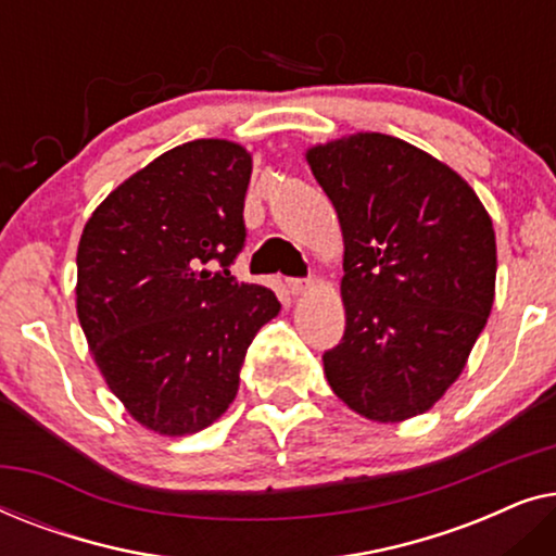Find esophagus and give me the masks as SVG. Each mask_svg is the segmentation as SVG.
I'll list each match as a JSON object with an SVG mask.
<instances>
[{"label": "esophagus", "instance_id": "1", "mask_svg": "<svg viewBox=\"0 0 556 556\" xmlns=\"http://www.w3.org/2000/svg\"><path fill=\"white\" fill-rule=\"evenodd\" d=\"M286 288H288V293H291V295H303L311 288V280H306V278H288L286 280Z\"/></svg>", "mask_w": 556, "mask_h": 556}]
</instances>
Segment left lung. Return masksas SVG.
<instances>
[{
	"label": "left lung",
	"mask_w": 556,
	"mask_h": 556,
	"mask_svg": "<svg viewBox=\"0 0 556 556\" xmlns=\"http://www.w3.org/2000/svg\"><path fill=\"white\" fill-rule=\"evenodd\" d=\"M344 232L331 390L377 422L422 415L466 367L496 291V235L451 166L384 134L308 151Z\"/></svg>",
	"instance_id": "left-lung-1"
}]
</instances>
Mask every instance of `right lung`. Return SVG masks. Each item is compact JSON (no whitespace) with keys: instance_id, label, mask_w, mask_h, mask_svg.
Masks as SVG:
<instances>
[{"instance_id":"1","label":"right lung","mask_w":556,"mask_h":556,"mask_svg":"<svg viewBox=\"0 0 556 556\" xmlns=\"http://www.w3.org/2000/svg\"><path fill=\"white\" fill-rule=\"evenodd\" d=\"M250 154L200 139L105 197L78 245V318L90 354L141 425L207 428L230 407L255 333L280 311L230 265L245 245Z\"/></svg>"}]
</instances>
